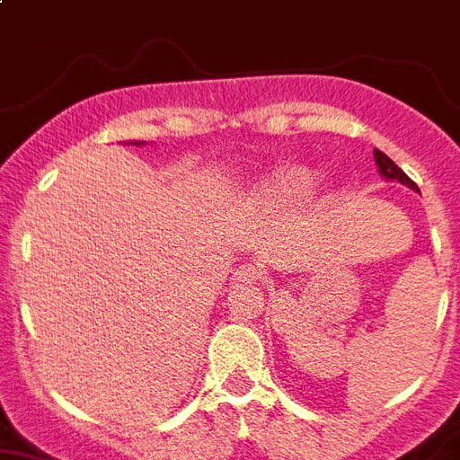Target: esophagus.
<instances>
[{"label":"esophagus","mask_w":460,"mask_h":460,"mask_svg":"<svg viewBox=\"0 0 460 460\" xmlns=\"http://www.w3.org/2000/svg\"><path fill=\"white\" fill-rule=\"evenodd\" d=\"M261 278V271L257 269L254 264H241L234 271V276H231V280L236 285H243V283H254V280H260Z\"/></svg>","instance_id":"34e87169"}]
</instances>
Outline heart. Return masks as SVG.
Returning <instances> with one entry per match:
<instances>
[{
  "mask_svg": "<svg viewBox=\"0 0 460 460\" xmlns=\"http://www.w3.org/2000/svg\"><path fill=\"white\" fill-rule=\"evenodd\" d=\"M315 191L314 175L304 168H280L264 182L261 194L273 203H302Z\"/></svg>",
  "mask_w": 460,
  "mask_h": 460,
  "instance_id": "heart-1",
  "label": "heart"
}]
</instances>
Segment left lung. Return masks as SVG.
<instances>
[{
  "mask_svg": "<svg viewBox=\"0 0 460 460\" xmlns=\"http://www.w3.org/2000/svg\"><path fill=\"white\" fill-rule=\"evenodd\" d=\"M374 161H376V165H379V172L385 177V180H397L400 184H407L409 189H414V191H419V187H416L414 180H409L407 175H404L400 168H397L395 164H393L391 158L385 156L384 152H379V149H374Z\"/></svg>",
  "mask_w": 460,
  "mask_h": 460,
  "instance_id": "obj_1",
  "label": "left lung"
}]
</instances>
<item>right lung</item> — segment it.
Returning <instances> with one entry per match:
<instances>
[{
  "instance_id": "1",
  "label": "right lung",
  "mask_w": 460,
  "mask_h": 460,
  "mask_svg": "<svg viewBox=\"0 0 460 460\" xmlns=\"http://www.w3.org/2000/svg\"><path fill=\"white\" fill-rule=\"evenodd\" d=\"M135 145H142V142H135Z\"/></svg>"
}]
</instances>
